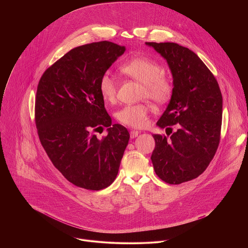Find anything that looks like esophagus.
Listing matches in <instances>:
<instances>
[{
  "label": "esophagus",
  "instance_id": "obj_1",
  "mask_svg": "<svg viewBox=\"0 0 248 248\" xmlns=\"http://www.w3.org/2000/svg\"><path fill=\"white\" fill-rule=\"evenodd\" d=\"M139 135V131H137V130H131L130 131V138H135V137H137Z\"/></svg>",
  "mask_w": 248,
  "mask_h": 248
}]
</instances>
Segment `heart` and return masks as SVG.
I'll list each match as a JSON object with an SVG mask.
<instances>
[{"mask_svg": "<svg viewBox=\"0 0 248 248\" xmlns=\"http://www.w3.org/2000/svg\"><path fill=\"white\" fill-rule=\"evenodd\" d=\"M120 72L126 78L142 83L141 95L144 98L164 104L171 96L172 84L164 76L163 67L154 60L143 57L132 58L120 66ZM99 92L105 102L113 103L116 100L117 83L109 74H105L101 78ZM150 112L151 108L148 104L126 105L117 112L116 118L124 125L141 128L148 124Z\"/></svg>", "mask_w": 248, "mask_h": 248, "instance_id": "heart-1", "label": "heart"}]
</instances>
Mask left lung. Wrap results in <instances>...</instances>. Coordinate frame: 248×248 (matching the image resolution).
Segmentation results:
<instances>
[{
    "label": "left lung",
    "instance_id": "1",
    "mask_svg": "<svg viewBox=\"0 0 248 248\" xmlns=\"http://www.w3.org/2000/svg\"><path fill=\"white\" fill-rule=\"evenodd\" d=\"M167 62L172 93L157 125L171 133L154 134L151 160L156 174L167 184L196 179L213 159L220 142L223 97L219 84L200 58L176 43L146 42ZM170 134V133H169Z\"/></svg>",
    "mask_w": 248,
    "mask_h": 248
}]
</instances>
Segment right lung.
<instances>
[{"mask_svg":"<svg viewBox=\"0 0 248 248\" xmlns=\"http://www.w3.org/2000/svg\"><path fill=\"white\" fill-rule=\"evenodd\" d=\"M125 51L109 41L67 52L43 74L35 100L39 139L53 165L73 185L89 190L116 179L129 133L112 124L99 92V81ZM108 127L99 140L93 133Z\"/></svg>","mask_w":248,"mask_h":248,"instance_id":"1","label":"right lung"}]
</instances>
